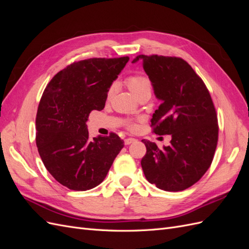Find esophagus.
I'll return each mask as SVG.
<instances>
[{"label":"esophagus","instance_id":"esophagus-1","mask_svg":"<svg viewBox=\"0 0 249 249\" xmlns=\"http://www.w3.org/2000/svg\"><path fill=\"white\" fill-rule=\"evenodd\" d=\"M134 141H136V139H135V138H126V139H124V144L129 145V144H131V143H133Z\"/></svg>","mask_w":249,"mask_h":249}]
</instances>
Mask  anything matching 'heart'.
<instances>
[{"mask_svg": "<svg viewBox=\"0 0 249 249\" xmlns=\"http://www.w3.org/2000/svg\"><path fill=\"white\" fill-rule=\"evenodd\" d=\"M125 83L127 87H129V89L138 97V99H140V97L144 95L150 96V94H152L153 83L147 76H145V74H142V73L131 74V76L126 78ZM116 88H117V84L115 82H113L108 89L107 96L111 97L113 94H114ZM129 127L133 130L136 127V124L134 123H130Z\"/></svg>", "mask_w": 249, "mask_h": 249, "instance_id": "b5f03b06", "label": "heart"}]
</instances>
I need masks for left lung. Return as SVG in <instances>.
Here are the masks:
<instances>
[{
    "mask_svg": "<svg viewBox=\"0 0 249 249\" xmlns=\"http://www.w3.org/2000/svg\"><path fill=\"white\" fill-rule=\"evenodd\" d=\"M162 104L155 111L153 133L171 135L160 149L142 140L146 154L141 166L149 183L165 191H182L202 178L212 164L218 142V119L205 83L179 57L138 55Z\"/></svg>",
    "mask_w": 249,
    "mask_h": 249,
    "instance_id": "1",
    "label": "left lung"
}]
</instances>
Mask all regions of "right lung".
<instances>
[{
    "instance_id": "right-lung-1",
    "label": "right lung",
    "mask_w": 249,
    "mask_h": 249,
    "mask_svg": "<svg viewBox=\"0 0 249 249\" xmlns=\"http://www.w3.org/2000/svg\"><path fill=\"white\" fill-rule=\"evenodd\" d=\"M129 57L90 58L57 72L47 85L36 114V145L57 182L74 191L100 185L124 141L115 133L90 139V112L103 110L112 82Z\"/></svg>"
}]
</instances>
